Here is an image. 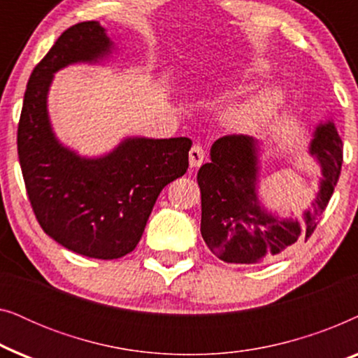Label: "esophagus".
<instances>
[{
	"label": "esophagus",
	"mask_w": 358,
	"mask_h": 358,
	"mask_svg": "<svg viewBox=\"0 0 358 358\" xmlns=\"http://www.w3.org/2000/svg\"><path fill=\"white\" fill-rule=\"evenodd\" d=\"M203 159H205L203 148L200 145H194L192 148H190V151H189L190 168H199V166L203 163Z\"/></svg>",
	"instance_id": "obj_1"
}]
</instances>
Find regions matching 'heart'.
<instances>
[{
    "label": "heart",
    "instance_id": "heart-1",
    "mask_svg": "<svg viewBox=\"0 0 358 358\" xmlns=\"http://www.w3.org/2000/svg\"><path fill=\"white\" fill-rule=\"evenodd\" d=\"M282 101L283 87L280 85H267L228 106L223 112V120L231 129H251L267 120Z\"/></svg>",
    "mask_w": 358,
    "mask_h": 358
}]
</instances>
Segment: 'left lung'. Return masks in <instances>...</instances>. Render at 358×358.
<instances>
[{
  "label": "left lung",
  "instance_id": "left-lung-1",
  "mask_svg": "<svg viewBox=\"0 0 358 358\" xmlns=\"http://www.w3.org/2000/svg\"><path fill=\"white\" fill-rule=\"evenodd\" d=\"M310 153L320 163L322 178L313 208L298 222L278 218L259 200L257 140L227 135L215 141L212 161L197 174L202 194L200 233L215 256L229 264H259L311 236L341 176L342 140L334 122L316 127Z\"/></svg>",
  "mask_w": 358,
  "mask_h": 358
}]
</instances>
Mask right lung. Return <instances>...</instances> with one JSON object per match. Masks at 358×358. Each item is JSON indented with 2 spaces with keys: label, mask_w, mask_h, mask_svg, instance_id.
I'll list each match as a JSON object with an SVG mask.
<instances>
[{
  "label": "right lung",
  "mask_w": 358,
  "mask_h": 358,
  "mask_svg": "<svg viewBox=\"0 0 358 358\" xmlns=\"http://www.w3.org/2000/svg\"><path fill=\"white\" fill-rule=\"evenodd\" d=\"M114 43L96 21L66 29L29 78L17 127V155L38 224L63 248L94 259L134 251L161 190L185 174L192 141L122 140L110 153L83 158L53 134L47 96L53 75L97 63Z\"/></svg>",
  "instance_id": "1"
}]
</instances>
